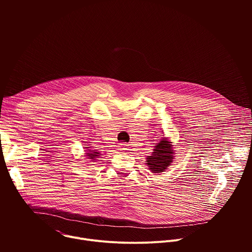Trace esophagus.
Here are the masks:
<instances>
[{
	"mask_svg": "<svg viewBox=\"0 0 252 252\" xmlns=\"http://www.w3.org/2000/svg\"><path fill=\"white\" fill-rule=\"evenodd\" d=\"M120 152H122V153H125V152H126V151H128V149H127V145H126V143H121V145L119 146V149H118Z\"/></svg>",
	"mask_w": 252,
	"mask_h": 252,
	"instance_id": "esophagus-1",
	"label": "esophagus"
}]
</instances>
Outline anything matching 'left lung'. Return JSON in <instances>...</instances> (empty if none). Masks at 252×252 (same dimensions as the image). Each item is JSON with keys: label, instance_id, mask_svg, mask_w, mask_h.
<instances>
[{"label": "left lung", "instance_id": "1", "mask_svg": "<svg viewBox=\"0 0 252 252\" xmlns=\"http://www.w3.org/2000/svg\"><path fill=\"white\" fill-rule=\"evenodd\" d=\"M154 151L155 152L153 153V155L147 158L146 163L149 165L150 169L153 172H162L167 168L168 165H170L173 159L171 145L169 141L163 138V140L159 141L158 146L155 147Z\"/></svg>", "mask_w": 252, "mask_h": 252}]
</instances>
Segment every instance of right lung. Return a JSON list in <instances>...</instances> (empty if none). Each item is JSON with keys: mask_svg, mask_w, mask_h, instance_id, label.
Instances as JSON below:
<instances>
[{"mask_svg": "<svg viewBox=\"0 0 252 252\" xmlns=\"http://www.w3.org/2000/svg\"><path fill=\"white\" fill-rule=\"evenodd\" d=\"M98 155H99V153H97L96 151H90V153L88 154V157L91 159H94L95 158L98 157Z\"/></svg>", "mask_w": 252, "mask_h": 252, "instance_id": "obj_1", "label": "right lung"}]
</instances>
